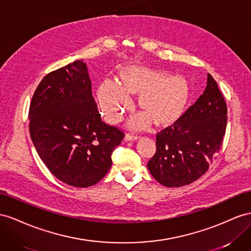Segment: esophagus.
Segmentation results:
<instances>
[{
	"instance_id": "obj_1",
	"label": "esophagus",
	"mask_w": 251,
	"mask_h": 251,
	"mask_svg": "<svg viewBox=\"0 0 251 251\" xmlns=\"http://www.w3.org/2000/svg\"><path fill=\"white\" fill-rule=\"evenodd\" d=\"M139 139V137L137 134H132V133H127L126 135H125V140L126 141H135V140H138Z\"/></svg>"
}]
</instances>
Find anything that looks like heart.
Here are the masks:
<instances>
[{
	"label": "heart",
	"instance_id": "1",
	"mask_svg": "<svg viewBox=\"0 0 251 251\" xmlns=\"http://www.w3.org/2000/svg\"><path fill=\"white\" fill-rule=\"evenodd\" d=\"M164 76L161 70L135 66L122 73V86L107 78L98 90V100L104 117L110 123H118L123 118L125 109L131 103L125 92H140V105L148 113H140L132 118L134 128H146L151 117L159 123L170 120L182 109L187 96V85L180 75Z\"/></svg>",
	"mask_w": 251,
	"mask_h": 251
}]
</instances>
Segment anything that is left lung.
Instances as JSON below:
<instances>
[{
    "label": "left lung",
    "mask_w": 251,
    "mask_h": 251,
    "mask_svg": "<svg viewBox=\"0 0 251 251\" xmlns=\"http://www.w3.org/2000/svg\"><path fill=\"white\" fill-rule=\"evenodd\" d=\"M226 126V102L208 74L203 95L173 125L157 132L156 151L147 164L150 174L166 187L197 181L216 159Z\"/></svg>",
    "instance_id": "1"
}]
</instances>
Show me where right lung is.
<instances>
[{"label":"right lung","instance_id":"right-lung-1","mask_svg":"<svg viewBox=\"0 0 251 251\" xmlns=\"http://www.w3.org/2000/svg\"><path fill=\"white\" fill-rule=\"evenodd\" d=\"M29 132L50 173L81 188L106 176L113 150L125 135L102 121L82 60L51 71L41 81L29 107Z\"/></svg>","mask_w":251,"mask_h":251}]
</instances>
